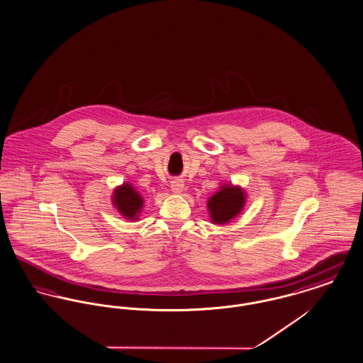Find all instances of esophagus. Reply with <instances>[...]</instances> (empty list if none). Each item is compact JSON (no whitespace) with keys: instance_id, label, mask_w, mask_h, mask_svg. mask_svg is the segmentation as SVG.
Instances as JSON below:
<instances>
[{"instance_id":"34e87169","label":"esophagus","mask_w":363,"mask_h":363,"mask_svg":"<svg viewBox=\"0 0 363 363\" xmlns=\"http://www.w3.org/2000/svg\"><path fill=\"white\" fill-rule=\"evenodd\" d=\"M170 189H172V191L174 194H180L183 191V189H184V183H183V180H180V179H174V180H172V183H170Z\"/></svg>"}]
</instances>
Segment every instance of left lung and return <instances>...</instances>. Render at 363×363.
Wrapping results in <instances>:
<instances>
[{
	"mask_svg": "<svg viewBox=\"0 0 363 363\" xmlns=\"http://www.w3.org/2000/svg\"><path fill=\"white\" fill-rule=\"evenodd\" d=\"M245 191L238 186L223 184L208 201V211L215 224H225L237 218L245 206Z\"/></svg>",
	"mask_w": 363,
	"mask_h": 363,
	"instance_id": "1",
	"label": "left lung"
}]
</instances>
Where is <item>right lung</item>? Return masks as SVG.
<instances>
[{
	"label": "right lung",
	"mask_w": 363,
	"mask_h": 363,
	"mask_svg": "<svg viewBox=\"0 0 363 363\" xmlns=\"http://www.w3.org/2000/svg\"><path fill=\"white\" fill-rule=\"evenodd\" d=\"M113 203L126 220H136L143 208V198L132 184L123 183L114 190Z\"/></svg>",
	"instance_id": "add662e5"
}]
</instances>
